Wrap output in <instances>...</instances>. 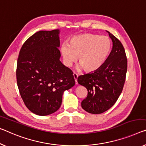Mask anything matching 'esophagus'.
<instances>
[{
	"mask_svg": "<svg viewBox=\"0 0 146 146\" xmlns=\"http://www.w3.org/2000/svg\"><path fill=\"white\" fill-rule=\"evenodd\" d=\"M73 77H74V79H75V84H77L78 82H77V78H78V75L77 73H73Z\"/></svg>",
	"mask_w": 146,
	"mask_h": 146,
	"instance_id": "1",
	"label": "esophagus"
}]
</instances>
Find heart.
Wrapping results in <instances>:
<instances>
[{
	"label": "heart",
	"instance_id": "obj_1",
	"mask_svg": "<svg viewBox=\"0 0 146 146\" xmlns=\"http://www.w3.org/2000/svg\"><path fill=\"white\" fill-rule=\"evenodd\" d=\"M111 48V42L106 36L83 33L73 36L68 44H63L60 53L65 66L70 67L77 60L79 69L92 73L100 68Z\"/></svg>",
	"mask_w": 146,
	"mask_h": 146
}]
</instances>
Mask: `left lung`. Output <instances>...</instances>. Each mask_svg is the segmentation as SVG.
Returning a JSON list of instances; mask_svg holds the SVG:
<instances>
[{"mask_svg": "<svg viewBox=\"0 0 146 146\" xmlns=\"http://www.w3.org/2000/svg\"><path fill=\"white\" fill-rule=\"evenodd\" d=\"M113 48L100 68L80 75L78 83L85 87L88 95L81 102L82 108L92 114H100L114 105L123 90L127 71V59L121 42L108 31Z\"/></svg>", "mask_w": 146, "mask_h": 146, "instance_id": "obj_1", "label": "left lung"}]
</instances>
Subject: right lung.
Returning <instances> with one entry per match:
<instances>
[{
    "instance_id": "obj_1",
    "label": "right lung",
    "mask_w": 146,
    "mask_h": 146,
    "mask_svg": "<svg viewBox=\"0 0 146 146\" xmlns=\"http://www.w3.org/2000/svg\"><path fill=\"white\" fill-rule=\"evenodd\" d=\"M59 29L39 31L19 51L16 78L19 93L32 113L40 116L59 110L65 91L75 84L72 71L60 62Z\"/></svg>"
}]
</instances>
